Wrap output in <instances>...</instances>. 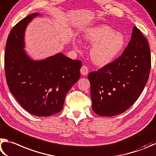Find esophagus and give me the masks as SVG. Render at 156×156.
I'll list each match as a JSON object with an SVG mask.
<instances>
[{"instance_id": "34e87169", "label": "esophagus", "mask_w": 156, "mask_h": 156, "mask_svg": "<svg viewBox=\"0 0 156 156\" xmlns=\"http://www.w3.org/2000/svg\"><path fill=\"white\" fill-rule=\"evenodd\" d=\"M80 72L81 73V75H87L88 73V68L86 66H82L80 69Z\"/></svg>"}]
</instances>
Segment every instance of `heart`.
I'll use <instances>...</instances> for the list:
<instances>
[{"mask_svg":"<svg viewBox=\"0 0 156 156\" xmlns=\"http://www.w3.org/2000/svg\"><path fill=\"white\" fill-rule=\"evenodd\" d=\"M83 37L87 43L93 44L90 53L91 59L100 66L112 62L122 53L126 42L123 34L105 24L90 27L84 32ZM73 45L78 47L80 42L74 40Z\"/></svg>","mask_w":156,"mask_h":156,"instance_id":"obj_1","label":"heart"}]
</instances>
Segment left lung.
<instances>
[{
    "mask_svg": "<svg viewBox=\"0 0 156 156\" xmlns=\"http://www.w3.org/2000/svg\"><path fill=\"white\" fill-rule=\"evenodd\" d=\"M151 64L148 41L134 26L121 55L88 75L94 112L112 116L128 110L140 97L148 81Z\"/></svg>",
    "mask_w": 156,
    "mask_h": 156,
    "instance_id": "obj_1",
    "label": "left lung"
}]
</instances>
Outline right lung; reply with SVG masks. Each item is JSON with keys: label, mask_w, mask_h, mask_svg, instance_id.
I'll return each instance as SVG.
<instances>
[{"label": "right lung", "mask_w": 156, "mask_h": 156, "mask_svg": "<svg viewBox=\"0 0 156 156\" xmlns=\"http://www.w3.org/2000/svg\"><path fill=\"white\" fill-rule=\"evenodd\" d=\"M31 13L13 27L5 51V72L9 89L24 110L37 116H48L62 110L66 95L80 76L82 62L61 53L34 61L24 50L26 27Z\"/></svg>", "instance_id": "obj_1"}]
</instances>
